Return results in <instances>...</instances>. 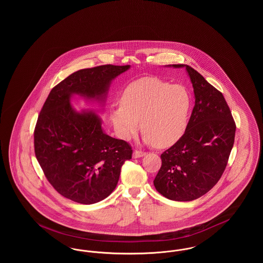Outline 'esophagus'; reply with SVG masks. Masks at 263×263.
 <instances>
[{
    "label": "esophagus",
    "mask_w": 263,
    "mask_h": 263,
    "mask_svg": "<svg viewBox=\"0 0 263 263\" xmlns=\"http://www.w3.org/2000/svg\"><path fill=\"white\" fill-rule=\"evenodd\" d=\"M145 154H146V153L143 152V151L134 150V152H133V158H135V159L141 158V157L145 156Z\"/></svg>",
    "instance_id": "obj_1"
}]
</instances>
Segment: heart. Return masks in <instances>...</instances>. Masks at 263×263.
Wrapping results in <instances>:
<instances>
[{
	"instance_id": "1",
	"label": "heart",
	"mask_w": 263,
	"mask_h": 263,
	"mask_svg": "<svg viewBox=\"0 0 263 263\" xmlns=\"http://www.w3.org/2000/svg\"><path fill=\"white\" fill-rule=\"evenodd\" d=\"M192 106L187 88L156 78H143L124 89L121 103L113 104L110 118L119 137L137 133L139 120L144 141L167 147L184 134Z\"/></svg>"
}]
</instances>
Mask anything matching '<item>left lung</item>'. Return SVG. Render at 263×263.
<instances>
[{
    "instance_id": "8db88e82",
    "label": "left lung",
    "mask_w": 263,
    "mask_h": 263,
    "mask_svg": "<svg viewBox=\"0 0 263 263\" xmlns=\"http://www.w3.org/2000/svg\"><path fill=\"white\" fill-rule=\"evenodd\" d=\"M195 105L181 138L161 155L154 185L163 196L192 201L207 193L225 171L234 146L236 123L221 91L188 65Z\"/></svg>"
}]
</instances>
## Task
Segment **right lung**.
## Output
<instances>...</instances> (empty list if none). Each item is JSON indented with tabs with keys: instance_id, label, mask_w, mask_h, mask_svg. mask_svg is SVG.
Wrapping results in <instances>:
<instances>
[{
	"instance_id": "right-lung-1",
	"label": "right lung",
	"mask_w": 263,
	"mask_h": 263,
	"mask_svg": "<svg viewBox=\"0 0 263 263\" xmlns=\"http://www.w3.org/2000/svg\"><path fill=\"white\" fill-rule=\"evenodd\" d=\"M130 65L83 69L51 89L34 129V153L47 180L62 196L81 204L106 198L116 187L121 166L132 158L123 140L106 135L92 111L78 112L70 99L105 100L113 79Z\"/></svg>"
}]
</instances>
